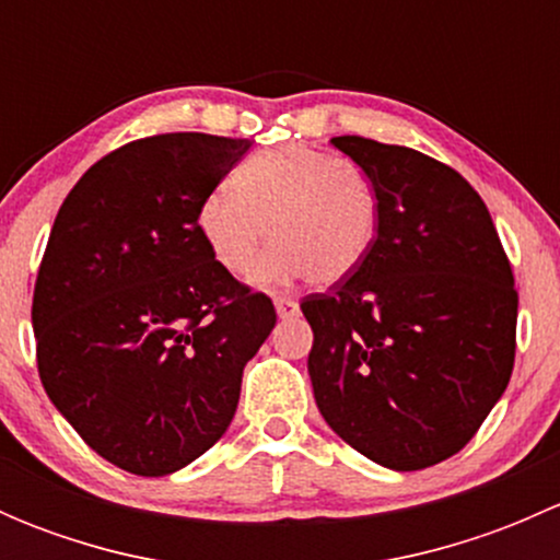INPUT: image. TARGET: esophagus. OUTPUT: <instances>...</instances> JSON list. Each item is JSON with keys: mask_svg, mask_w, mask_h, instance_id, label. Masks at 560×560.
Instances as JSON below:
<instances>
[{"mask_svg": "<svg viewBox=\"0 0 560 560\" xmlns=\"http://www.w3.org/2000/svg\"><path fill=\"white\" fill-rule=\"evenodd\" d=\"M276 314L281 316V319H290V316H298L301 314V306H298L295 298H276Z\"/></svg>", "mask_w": 560, "mask_h": 560, "instance_id": "esophagus-1", "label": "esophagus"}]
</instances>
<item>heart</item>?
I'll use <instances>...</instances> for the list:
<instances>
[{"label": "heart", "instance_id": "1", "mask_svg": "<svg viewBox=\"0 0 560 560\" xmlns=\"http://www.w3.org/2000/svg\"><path fill=\"white\" fill-rule=\"evenodd\" d=\"M380 217V191L363 167L290 143L248 156L230 186L208 191L197 230L230 276L248 273L268 235L273 248L254 268V284L281 287L308 276L327 287L369 259Z\"/></svg>", "mask_w": 560, "mask_h": 560}]
</instances>
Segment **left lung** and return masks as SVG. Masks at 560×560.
I'll return each mask as SVG.
<instances>
[{"mask_svg": "<svg viewBox=\"0 0 560 560\" xmlns=\"http://www.w3.org/2000/svg\"><path fill=\"white\" fill-rule=\"evenodd\" d=\"M380 191L369 259L301 303L308 376L327 425L395 471L460 453L515 365L517 290L488 206L444 162L341 135Z\"/></svg>", "mask_w": 560, "mask_h": 560, "instance_id": "1", "label": "left lung"}]
</instances>
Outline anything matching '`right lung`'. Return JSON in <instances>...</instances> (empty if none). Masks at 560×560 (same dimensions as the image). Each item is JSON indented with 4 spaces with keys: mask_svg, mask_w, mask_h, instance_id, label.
<instances>
[{
    "mask_svg": "<svg viewBox=\"0 0 560 560\" xmlns=\"http://www.w3.org/2000/svg\"><path fill=\"white\" fill-rule=\"evenodd\" d=\"M248 149L202 132L132 140L56 213L32 301L39 382L94 453L138 477L222 439L276 325L270 298L219 268L197 230L202 197Z\"/></svg>",
    "mask_w": 560,
    "mask_h": 560,
    "instance_id": "right-lung-1",
    "label": "right lung"
}]
</instances>
